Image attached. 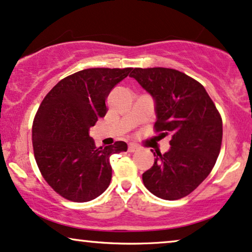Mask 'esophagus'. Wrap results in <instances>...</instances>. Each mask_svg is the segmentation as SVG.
<instances>
[{
    "label": "esophagus",
    "mask_w": 252,
    "mask_h": 252,
    "mask_svg": "<svg viewBox=\"0 0 252 252\" xmlns=\"http://www.w3.org/2000/svg\"><path fill=\"white\" fill-rule=\"evenodd\" d=\"M138 150H139V146H137L136 144H129V146H128L129 152H136V151H138Z\"/></svg>",
    "instance_id": "34e87169"
}]
</instances>
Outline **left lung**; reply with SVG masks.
Returning a JSON list of instances; mask_svg holds the SVG:
<instances>
[{"instance_id": "obj_1", "label": "left lung", "mask_w": 252, "mask_h": 252, "mask_svg": "<svg viewBox=\"0 0 252 252\" xmlns=\"http://www.w3.org/2000/svg\"><path fill=\"white\" fill-rule=\"evenodd\" d=\"M156 100L155 131L172 133L171 149L155 154L143 183L156 196H187L208 177L222 144V119L199 81L173 68H133L130 74Z\"/></svg>"}]
</instances>
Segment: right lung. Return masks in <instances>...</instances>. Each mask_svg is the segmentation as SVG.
Instances as JSON below:
<instances>
[{
    "label": "right lung",
    "instance_id": "add662e5",
    "mask_svg": "<svg viewBox=\"0 0 252 252\" xmlns=\"http://www.w3.org/2000/svg\"><path fill=\"white\" fill-rule=\"evenodd\" d=\"M132 68H87L60 80L38 108L32 146L41 176L73 202H87L109 186V157L126 151V142L96 148L89 130L107 114L106 100Z\"/></svg>",
    "mask_w": 252,
    "mask_h": 252
}]
</instances>
